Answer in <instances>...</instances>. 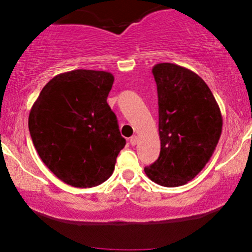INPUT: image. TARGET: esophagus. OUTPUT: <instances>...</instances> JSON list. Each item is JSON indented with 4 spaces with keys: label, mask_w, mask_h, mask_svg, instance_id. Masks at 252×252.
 Returning <instances> with one entry per match:
<instances>
[{
    "label": "esophagus",
    "mask_w": 252,
    "mask_h": 252,
    "mask_svg": "<svg viewBox=\"0 0 252 252\" xmlns=\"http://www.w3.org/2000/svg\"><path fill=\"white\" fill-rule=\"evenodd\" d=\"M137 143H138V137L137 136H132V137L130 138V144H131V146H136Z\"/></svg>",
    "instance_id": "obj_1"
}]
</instances>
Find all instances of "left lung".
I'll use <instances>...</instances> for the list:
<instances>
[{
	"mask_svg": "<svg viewBox=\"0 0 252 252\" xmlns=\"http://www.w3.org/2000/svg\"><path fill=\"white\" fill-rule=\"evenodd\" d=\"M152 72L158 86L161 152L144 173L161 186H182L212 158L221 135V112L207 84L193 71L161 63Z\"/></svg>",
	"mask_w": 252,
	"mask_h": 252,
	"instance_id": "1",
	"label": "left lung"
}]
</instances>
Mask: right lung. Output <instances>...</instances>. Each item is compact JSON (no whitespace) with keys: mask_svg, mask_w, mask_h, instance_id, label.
<instances>
[{"mask_svg":"<svg viewBox=\"0 0 252 252\" xmlns=\"http://www.w3.org/2000/svg\"><path fill=\"white\" fill-rule=\"evenodd\" d=\"M114 79L106 71L60 73L43 86L32 106L28 128L37 154L70 186L88 189L108 180L126 146L106 103Z\"/></svg>","mask_w":252,"mask_h":252,"instance_id":"obj_1","label":"right lung"}]
</instances>
